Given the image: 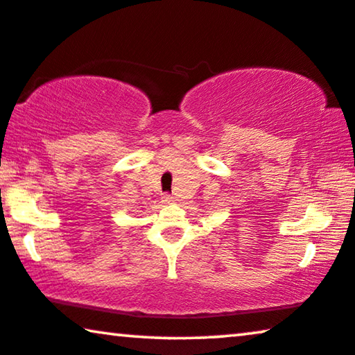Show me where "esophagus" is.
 <instances>
[{
  "label": "esophagus",
  "mask_w": 355,
  "mask_h": 355,
  "mask_svg": "<svg viewBox=\"0 0 355 355\" xmlns=\"http://www.w3.org/2000/svg\"><path fill=\"white\" fill-rule=\"evenodd\" d=\"M163 202H165V203H173L174 198L171 197V195H165V197H163Z\"/></svg>",
  "instance_id": "1"
}]
</instances>
